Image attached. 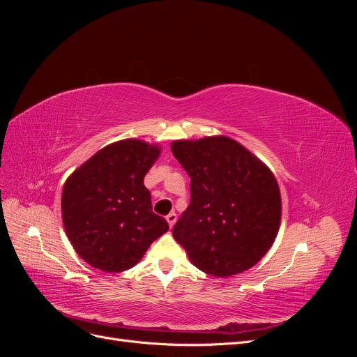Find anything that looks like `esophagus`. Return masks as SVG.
Masks as SVG:
<instances>
[{
    "instance_id": "34e87169",
    "label": "esophagus",
    "mask_w": 357,
    "mask_h": 357,
    "mask_svg": "<svg viewBox=\"0 0 357 357\" xmlns=\"http://www.w3.org/2000/svg\"><path fill=\"white\" fill-rule=\"evenodd\" d=\"M176 220H177V214H176V213H169V214L167 215V222H168V225H169V228H172V226H174Z\"/></svg>"
}]
</instances>
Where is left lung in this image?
I'll use <instances>...</instances> for the list:
<instances>
[{
	"label": "left lung",
	"instance_id": "1",
	"mask_svg": "<svg viewBox=\"0 0 357 357\" xmlns=\"http://www.w3.org/2000/svg\"><path fill=\"white\" fill-rule=\"evenodd\" d=\"M171 152L190 177V204L172 236L192 264L220 278L256 265L273 245L282 220L273 172L223 135L178 139Z\"/></svg>",
	"mask_w": 357,
	"mask_h": 357
}]
</instances>
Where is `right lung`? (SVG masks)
I'll return each instance as SVG.
<instances>
[{
	"instance_id": "right-lung-1",
	"label": "right lung",
	"mask_w": 357,
	"mask_h": 357,
	"mask_svg": "<svg viewBox=\"0 0 357 357\" xmlns=\"http://www.w3.org/2000/svg\"><path fill=\"white\" fill-rule=\"evenodd\" d=\"M159 153L156 144L122 139L101 149L67 178L61 199L63 228L91 266L126 271L168 231L167 220L152 211L144 186Z\"/></svg>"
}]
</instances>
